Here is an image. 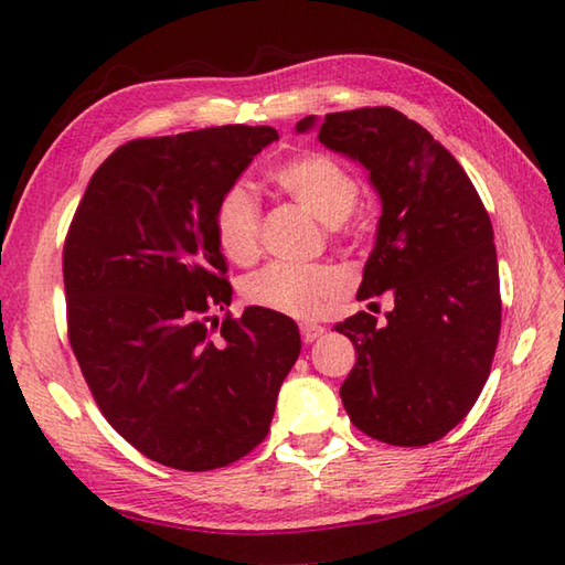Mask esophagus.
<instances>
[{
  "mask_svg": "<svg viewBox=\"0 0 565 565\" xmlns=\"http://www.w3.org/2000/svg\"><path fill=\"white\" fill-rule=\"evenodd\" d=\"M322 334H326V328H322V326H310V322H306V326H301V338H303L306 344L320 340Z\"/></svg>",
  "mask_w": 565,
  "mask_h": 565,
  "instance_id": "1",
  "label": "esophagus"
}]
</instances>
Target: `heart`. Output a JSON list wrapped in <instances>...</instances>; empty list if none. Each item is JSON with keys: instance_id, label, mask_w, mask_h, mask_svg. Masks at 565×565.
Instances as JSON below:
<instances>
[{"instance_id": "1", "label": "heart", "mask_w": 565, "mask_h": 565, "mask_svg": "<svg viewBox=\"0 0 565 565\" xmlns=\"http://www.w3.org/2000/svg\"><path fill=\"white\" fill-rule=\"evenodd\" d=\"M274 184L284 194L316 215L318 221L338 225L359 201V182L342 162L326 152H303L286 160L271 172ZM213 233L223 255L235 264H249L259 255L262 206L247 184L237 182L225 189L213 215ZM344 276L328 264L274 262L247 276L243 284L245 301L289 316L313 320L340 301Z\"/></svg>"}]
</instances>
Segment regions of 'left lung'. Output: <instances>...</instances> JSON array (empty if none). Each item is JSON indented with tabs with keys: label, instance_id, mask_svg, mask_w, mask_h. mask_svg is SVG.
<instances>
[{
	"label": "left lung",
	"instance_id": "left-lung-1",
	"mask_svg": "<svg viewBox=\"0 0 565 565\" xmlns=\"http://www.w3.org/2000/svg\"><path fill=\"white\" fill-rule=\"evenodd\" d=\"M316 116L296 124L298 134ZM322 146L362 162L381 196L356 301L391 291L386 320L338 322L356 350L340 395L354 427L393 447L447 435L481 395L500 338L493 225L454 154L391 106L322 118Z\"/></svg>",
	"mask_w": 565,
	"mask_h": 565
}]
</instances>
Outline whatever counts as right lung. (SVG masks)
<instances>
[{
    "label": "right lung",
    "instance_id": "add662e5",
    "mask_svg": "<svg viewBox=\"0 0 565 565\" xmlns=\"http://www.w3.org/2000/svg\"><path fill=\"white\" fill-rule=\"evenodd\" d=\"M279 138L221 126L138 138L89 179L63 249L67 338L102 415L177 471H213L267 437L301 352L296 322L231 306L213 215L227 186Z\"/></svg>",
    "mask_w": 565,
    "mask_h": 565
}]
</instances>
